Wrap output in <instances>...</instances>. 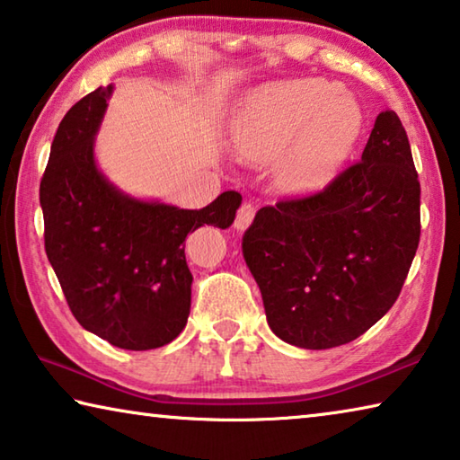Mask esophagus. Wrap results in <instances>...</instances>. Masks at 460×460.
<instances>
[{
  "mask_svg": "<svg viewBox=\"0 0 460 460\" xmlns=\"http://www.w3.org/2000/svg\"><path fill=\"white\" fill-rule=\"evenodd\" d=\"M253 213H255L253 205H252V202L245 200L243 205L239 207V211H237V217H235V229H237V231L247 229L249 223H252V219H253Z\"/></svg>",
  "mask_w": 460,
  "mask_h": 460,
  "instance_id": "esophagus-1",
  "label": "esophagus"
}]
</instances>
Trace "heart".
<instances>
[{"label":"heart","mask_w":460,"mask_h":460,"mask_svg":"<svg viewBox=\"0 0 460 460\" xmlns=\"http://www.w3.org/2000/svg\"><path fill=\"white\" fill-rule=\"evenodd\" d=\"M361 126V111L345 93L321 79L266 84L245 101L231 123V146L241 160L268 162L286 149L278 181L306 192L326 182Z\"/></svg>","instance_id":"heart-1"}]
</instances>
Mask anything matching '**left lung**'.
I'll return each instance as SVG.
<instances>
[{"instance_id": "obj_1", "label": "left lung", "mask_w": 460, "mask_h": 460, "mask_svg": "<svg viewBox=\"0 0 460 460\" xmlns=\"http://www.w3.org/2000/svg\"><path fill=\"white\" fill-rule=\"evenodd\" d=\"M418 243V172L406 129L385 109L361 160L323 190L260 208L241 249L276 337L332 349L394 306Z\"/></svg>"}]
</instances>
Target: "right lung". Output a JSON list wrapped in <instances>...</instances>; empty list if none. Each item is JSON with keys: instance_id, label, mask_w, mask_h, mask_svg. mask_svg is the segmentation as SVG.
<instances>
[{"instance_id": "1", "label": "right lung", "mask_w": 460, "mask_h": 460, "mask_svg": "<svg viewBox=\"0 0 460 460\" xmlns=\"http://www.w3.org/2000/svg\"><path fill=\"white\" fill-rule=\"evenodd\" d=\"M113 87L68 109L40 181L44 247L66 305L83 329L128 351L174 341L190 314L192 274L184 239L202 225L227 229L241 194L227 190L200 211L128 197L93 158V137Z\"/></svg>"}]
</instances>
